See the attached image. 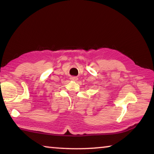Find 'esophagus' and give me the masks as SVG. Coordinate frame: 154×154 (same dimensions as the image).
I'll return each instance as SVG.
<instances>
[{
  "instance_id": "1",
  "label": "esophagus",
  "mask_w": 154,
  "mask_h": 154,
  "mask_svg": "<svg viewBox=\"0 0 154 154\" xmlns=\"http://www.w3.org/2000/svg\"><path fill=\"white\" fill-rule=\"evenodd\" d=\"M70 79H71L72 80V81H77V80L78 79V78H77V77L73 76V77H71V78H70Z\"/></svg>"
}]
</instances>
